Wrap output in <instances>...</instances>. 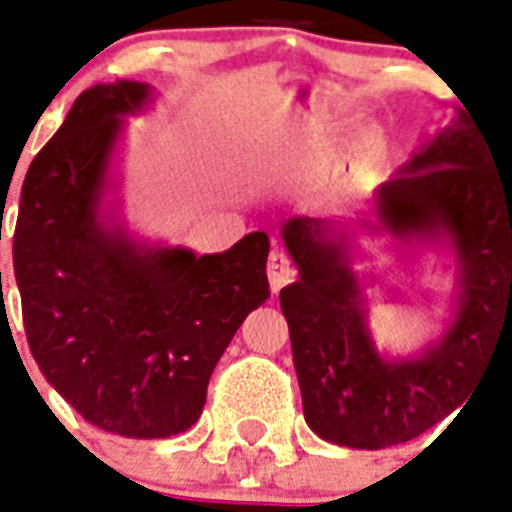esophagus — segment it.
Masks as SVG:
<instances>
[{"label": "esophagus", "instance_id": "1", "mask_svg": "<svg viewBox=\"0 0 512 512\" xmlns=\"http://www.w3.org/2000/svg\"><path fill=\"white\" fill-rule=\"evenodd\" d=\"M292 279H295V268H292V263H289L281 252H271V257H268V284H271L273 295H276L281 287H287Z\"/></svg>", "mask_w": 512, "mask_h": 512}]
</instances>
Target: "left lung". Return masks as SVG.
Listing matches in <instances>:
<instances>
[{"mask_svg": "<svg viewBox=\"0 0 512 512\" xmlns=\"http://www.w3.org/2000/svg\"><path fill=\"white\" fill-rule=\"evenodd\" d=\"M377 223L396 239L444 233L460 260L452 327L420 358L374 348L358 276L335 223L292 217L281 228L300 279L281 289L305 422L350 449L412 441L462 406L486 356L512 335V154H494L470 116L420 148L374 191Z\"/></svg>", "mask_w": 512, "mask_h": 512, "instance_id": "1", "label": "left lung"}]
</instances>
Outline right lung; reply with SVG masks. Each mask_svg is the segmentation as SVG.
<instances>
[{
	"label": "right lung",
	"instance_id": "right-lung-1",
	"mask_svg": "<svg viewBox=\"0 0 512 512\" xmlns=\"http://www.w3.org/2000/svg\"><path fill=\"white\" fill-rule=\"evenodd\" d=\"M148 84H95L28 167L12 265L28 348L52 388L100 430L177 436L199 420L212 369L268 300L263 231L228 252L148 249L100 220L119 116Z\"/></svg>",
	"mask_w": 512,
	"mask_h": 512
}]
</instances>
